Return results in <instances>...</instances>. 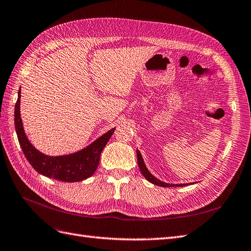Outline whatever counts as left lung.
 <instances>
[{
  "label": "left lung",
  "mask_w": 251,
  "mask_h": 251,
  "mask_svg": "<svg viewBox=\"0 0 251 251\" xmlns=\"http://www.w3.org/2000/svg\"><path fill=\"white\" fill-rule=\"evenodd\" d=\"M137 156H138V164H139V167L142 175L145 176V178L147 181H149L150 183H152L156 186H161V187H184V186H188L191 185V183H185V184H169V183H165L159 178H156L150 171L148 170V168L145 165V162L144 159H143V156L141 154V152L137 149Z\"/></svg>",
  "instance_id": "1"
}]
</instances>
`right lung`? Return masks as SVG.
Masks as SVG:
<instances>
[{
  "instance_id": "obj_1",
  "label": "right lung",
  "mask_w": 251,
  "mask_h": 251,
  "mask_svg": "<svg viewBox=\"0 0 251 251\" xmlns=\"http://www.w3.org/2000/svg\"><path fill=\"white\" fill-rule=\"evenodd\" d=\"M20 105L21 89H19L18 101L14 107V126H16L20 146L34 170L47 177L68 183L84 181L95 174L99 166L100 156L116 127L111 128L91 144L78 151L64 155H47L39 151L28 140L21 119Z\"/></svg>"
}]
</instances>
